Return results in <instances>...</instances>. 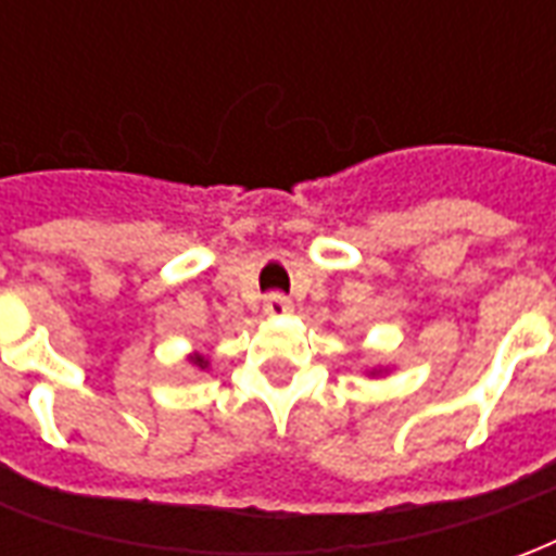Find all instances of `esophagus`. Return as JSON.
<instances>
[{
    "label": "esophagus",
    "instance_id": "esophagus-1",
    "mask_svg": "<svg viewBox=\"0 0 556 556\" xmlns=\"http://www.w3.org/2000/svg\"><path fill=\"white\" fill-rule=\"evenodd\" d=\"M265 313L270 318H277V315H289L291 313V301L289 298H282V294H270L265 301Z\"/></svg>",
    "mask_w": 556,
    "mask_h": 556
}]
</instances>
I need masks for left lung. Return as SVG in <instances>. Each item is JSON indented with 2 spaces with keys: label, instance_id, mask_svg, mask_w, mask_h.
<instances>
[{
  "label": "left lung",
  "instance_id": "8db88e82",
  "mask_svg": "<svg viewBox=\"0 0 556 556\" xmlns=\"http://www.w3.org/2000/svg\"><path fill=\"white\" fill-rule=\"evenodd\" d=\"M369 375H372V378L375 375H384V369H369Z\"/></svg>",
  "mask_w": 556,
  "mask_h": 556
}]
</instances>
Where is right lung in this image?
I'll return each mask as SVG.
<instances>
[{"label": "right lung", "instance_id": "add662e5", "mask_svg": "<svg viewBox=\"0 0 556 556\" xmlns=\"http://www.w3.org/2000/svg\"><path fill=\"white\" fill-rule=\"evenodd\" d=\"M187 363H190V366H195V369H202V372H205L207 366H211L207 354H202V351H193V354H187Z\"/></svg>", "mask_w": 556, "mask_h": 556}]
</instances>
